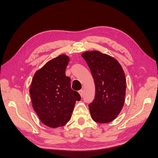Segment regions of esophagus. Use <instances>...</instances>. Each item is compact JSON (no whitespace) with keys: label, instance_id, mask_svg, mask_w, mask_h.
Masks as SVG:
<instances>
[{"label":"esophagus","instance_id":"1","mask_svg":"<svg viewBox=\"0 0 158 158\" xmlns=\"http://www.w3.org/2000/svg\"><path fill=\"white\" fill-rule=\"evenodd\" d=\"M79 94L81 95V97H82V96H83V94H84V90H83V89H81V90H80L79 91Z\"/></svg>","mask_w":158,"mask_h":158}]
</instances>
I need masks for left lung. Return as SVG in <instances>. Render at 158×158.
Segmentation results:
<instances>
[{
  "mask_svg": "<svg viewBox=\"0 0 158 158\" xmlns=\"http://www.w3.org/2000/svg\"><path fill=\"white\" fill-rule=\"evenodd\" d=\"M95 84V97L89 105L91 118L99 123L114 120L123 108L126 90L124 71L118 61L98 50L83 52Z\"/></svg>",
  "mask_w": 158,
  "mask_h": 158,
  "instance_id": "left-lung-1",
  "label": "left lung"
}]
</instances>
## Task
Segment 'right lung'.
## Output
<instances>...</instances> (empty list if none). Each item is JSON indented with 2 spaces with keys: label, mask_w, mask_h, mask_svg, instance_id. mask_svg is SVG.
Listing matches in <instances>:
<instances>
[{
  "label": "right lung",
  "mask_w": 158,
  "mask_h": 158,
  "mask_svg": "<svg viewBox=\"0 0 158 158\" xmlns=\"http://www.w3.org/2000/svg\"><path fill=\"white\" fill-rule=\"evenodd\" d=\"M69 58L62 54L35 72L30 86L32 106L43 124L51 128L64 126L70 120L79 94L71 89L65 75Z\"/></svg>",
  "instance_id": "1"
}]
</instances>
